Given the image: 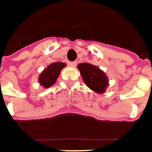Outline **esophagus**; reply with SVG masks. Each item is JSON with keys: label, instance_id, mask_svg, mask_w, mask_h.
Here are the masks:
<instances>
[{"label": "esophagus", "instance_id": "esophagus-1", "mask_svg": "<svg viewBox=\"0 0 152 152\" xmlns=\"http://www.w3.org/2000/svg\"><path fill=\"white\" fill-rule=\"evenodd\" d=\"M69 65L71 67H75L77 65V62L76 61H72V62H69Z\"/></svg>", "mask_w": 152, "mask_h": 152}]
</instances>
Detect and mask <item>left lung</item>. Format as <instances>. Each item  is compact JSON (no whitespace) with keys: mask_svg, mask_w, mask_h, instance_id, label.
I'll list each match as a JSON object with an SVG mask.
<instances>
[{"mask_svg":"<svg viewBox=\"0 0 152 152\" xmlns=\"http://www.w3.org/2000/svg\"><path fill=\"white\" fill-rule=\"evenodd\" d=\"M78 70L85 84L92 91L103 93L108 87V78L97 66L89 63H82L78 65Z\"/></svg>","mask_w":152,"mask_h":152,"instance_id":"obj_1","label":"left lung"}]
</instances>
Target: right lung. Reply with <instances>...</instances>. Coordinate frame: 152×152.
Masks as SVG:
<instances>
[{"instance_id":"right-lung-1","label":"right lung","mask_w":152,"mask_h":152,"mask_svg":"<svg viewBox=\"0 0 152 152\" xmlns=\"http://www.w3.org/2000/svg\"><path fill=\"white\" fill-rule=\"evenodd\" d=\"M65 67V64L62 62H56L49 64L39 75L38 81L43 88H48L56 82L62 69Z\"/></svg>"}]
</instances>
